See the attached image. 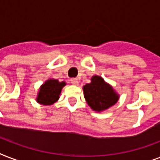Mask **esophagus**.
<instances>
[{
  "mask_svg": "<svg viewBox=\"0 0 160 160\" xmlns=\"http://www.w3.org/2000/svg\"><path fill=\"white\" fill-rule=\"evenodd\" d=\"M70 82H71V84L74 85H79V81H78L77 79H75V78H72V79L70 80Z\"/></svg>",
  "mask_w": 160,
  "mask_h": 160,
  "instance_id": "obj_1",
  "label": "esophagus"
}]
</instances>
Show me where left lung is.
<instances>
[{"label": "left lung", "instance_id": "left-lung-1", "mask_svg": "<svg viewBox=\"0 0 160 160\" xmlns=\"http://www.w3.org/2000/svg\"><path fill=\"white\" fill-rule=\"evenodd\" d=\"M91 82L83 86L85 101L95 112H102L117 103L119 95L100 75H94Z\"/></svg>", "mask_w": 160, "mask_h": 160}]
</instances>
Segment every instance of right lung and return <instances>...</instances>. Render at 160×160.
<instances>
[{"mask_svg":"<svg viewBox=\"0 0 160 160\" xmlns=\"http://www.w3.org/2000/svg\"><path fill=\"white\" fill-rule=\"evenodd\" d=\"M66 85L65 81L60 82L55 79H49L41 85L37 94L36 101L43 105H51L55 104L59 99L61 90Z\"/></svg>","mask_w":160,"mask_h":160,"instance_id":"add662e5","label":"right lung"}]
</instances>
